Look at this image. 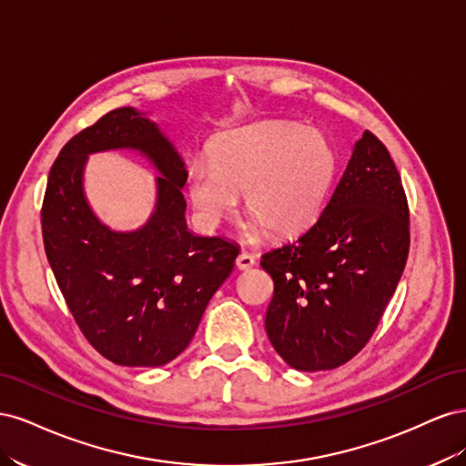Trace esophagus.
Listing matches in <instances>:
<instances>
[{
    "instance_id": "1",
    "label": "esophagus",
    "mask_w": 466,
    "mask_h": 466,
    "mask_svg": "<svg viewBox=\"0 0 466 466\" xmlns=\"http://www.w3.org/2000/svg\"><path fill=\"white\" fill-rule=\"evenodd\" d=\"M235 264H237L238 270H250V268L257 264V257L250 255V252H241V255L237 257Z\"/></svg>"
}]
</instances>
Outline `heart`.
<instances>
[{
    "label": "heart",
    "instance_id": "1",
    "mask_svg": "<svg viewBox=\"0 0 466 466\" xmlns=\"http://www.w3.org/2000/svg\"><path fill=\"white\" fill-rule=\"evenodd\" d=\"M338 173L330 139L289 122H262L218 139L211 161H194L190 200L200 218L218 225L247 192L252 219L276 237H293L317 221Z\"/></svg>",
    "mask_w": 466,
    "mask_h": 466
}]
</instances>
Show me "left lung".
Returning <instances> with one entry per match:
<instances>
[{
	"instance_id": "1",
	"label": "left lung",
	"mask_w": 466,
	"mask_h": 466,
	"mask_svg": "<svg viewBox=\"0 0 466 466\" xmlns=\"http://www.w3.org/2000/svg\"><path fill=\"white\" fill-rule=\"evenodd\" d=\"M410 248V209L380 139L363 132L319 219L262 255L274 279L266 334L299 371L340 368L370 342Z\"/></svg>"
}]
</instances>
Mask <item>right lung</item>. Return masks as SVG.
<instances>
[{
    "label": "right lung",
    "instance_id": "obj_1",
    "mask_svg": "<svg viewBox=\"0 0 466 466\" xmlns=\"http://www.w3.org/2000/svg\"><path fill=\"white\" fill-rule=\"evenodd\" d=\"M137 148L158 167V204L142 230L118 234L82 194L86 155ZM187 168L157 124L132 106L110 110L62 147L42 202L45 250L79 330L98 354L126 368L173 361L198 329L238 248L187 229Z\"/></svg>",
    "mask_w": 466,
    "mask_h": 466
}]
</instances>
